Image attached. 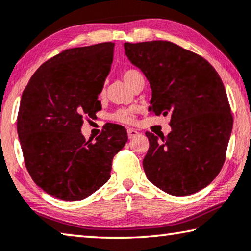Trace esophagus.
<instances>
[{
  "label": "esophagus",
  "mask_w": 251,
  "mask_h": 251,
  "mask_svg": "<svg viewBox=\"0 0 251 251\" xmlns=\"http://www.w3.org/2000/svg\"><path fill=\"white\" fill-rule=\"evenodd\" d=\"M138 134H139V132H138L136 129H131V128L128 129V137L130 138V139H132V138L138 136Z\"/></svg>",
  "instance_id": "34e87169"
}]
</instances>
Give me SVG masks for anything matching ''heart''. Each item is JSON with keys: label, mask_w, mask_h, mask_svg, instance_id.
I'll use <instances>...</instances> for the list:
<instances>
[{"label": "heart", "mask_w": 251, "mask_h": 251, "mask_svg": "<svg viewBox=\"0 0 251 251\" xmlns=\"http://www.w3.org/2000/svg\"><path fill=\"white\" fill-rule=\"evenodd\" d=\"M122 78L126 85L129 87H132L134 83L139 80V79L144 77L139 71L136 70V69H126V70L122 72ZM104 94H105V86H103V88L100 90V96H104ZM136 112H137L136 107L121 108V110H118L113 115H112V119L122 123H132L134 122V114H136Z\"/></svg>", "instance_id": "1"}]
</instances>
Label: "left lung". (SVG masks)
Listing matches in <instances>:
<instances>
[{
	"label": "left lung",
	"mask_w": 251,
	"mask_h": 251,
	"mask_svg": "<svg viewBox=\"0 0 251 251\" xmlns=\"http://www.w3.org/2000/svg\"><path fill=\"white\" fill-rule=\"evenodd\" d=\"M125 50L150 81V111L171 115L168 136L146 132L148 180L173 196L201 190L222 169L233 126L219 74L204 57L171 42L125 43Z\"/></svg>",
	"instance_id": "obj_1"
}]
</instances>
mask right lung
<instances>
[{
	"mask_svg": "<svg viewBox=\"0 0 251 251\" xmlns=\"http://www.w3.org/2000/svg\"><path fill=\"white\" fill-rule=\"evenodd\" d=\"M113 50L108 42L63 50L37 69L21 96L17 130L25 164L39 188L62 201H80L106 183L128 141L113 123L95 143L81 133L83 119L101 110L97 99Z\"/></svg>",
	"mask_w": 251,
	"mask_h": 251,
	"instance_id": "add662e5",
	"label": "right lung"
}]
</instances>
